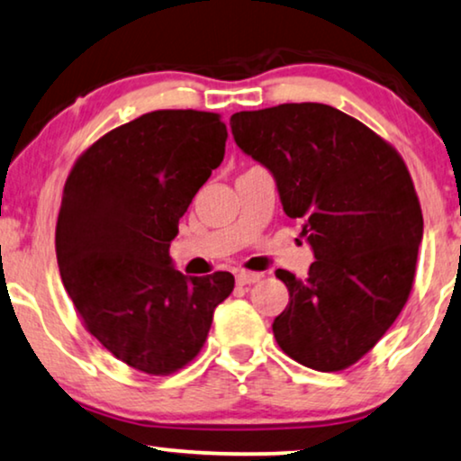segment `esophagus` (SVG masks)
<instances>
[{
  "instance_id": "obj_1",
  "label": "esophagus",
  "mask_w": 461,
  "mask_h": 461,
  "mask_svg": "<svg viewBox=\"0 0 461 461\" xmlns=\"http://www.w3.org/2000/svg\"><path fill=\"white\" fill-rule=\"evenodd\" d=\"M259 280H261V274H257V272H238L236 274V282L242 286L255 285V282H259Z\"/></svg>"
}]
</instances>
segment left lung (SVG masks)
<instances>
[{
  "label": "left lung",
  "instance_id": "left-lung-1",
  "mask_svg": "<svg viewBox=\"0 0 461 461\" xmlns=\"http://www.w3.org/2000/svg\"><path fill=\"white\" fill-rule=\"evenodd\" d=\"M230 124L314 250L308 278L276 272L288 288L276 341L310 369H346L382 339L413 286L423 217L409 170L371 128L322 103L238 112Z\"/></svg>",
  "mask_w": 461,
  "mask_h": 461
}]
</instances>
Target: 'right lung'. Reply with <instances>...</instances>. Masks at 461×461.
<instances>
[{"label": "right lung", "instance_id": "right-lung-1", "mask_svg": "<svg viewBox=\"0 0 461 461\" xmlns=\"http://www.w3.org/2000/svg\"><path fill=\"white\" fill-rule=\"evenodd\" d=\"M217 113L162 109L115 128L71 168L57 221L65 291L86 329L132 369L168 375L204 346L234 276H185L168 249L223 162Z\"/></svg>", "mask_w": 461, "mask_h": 461}]
</instances>
